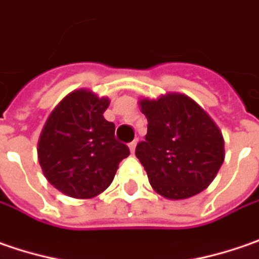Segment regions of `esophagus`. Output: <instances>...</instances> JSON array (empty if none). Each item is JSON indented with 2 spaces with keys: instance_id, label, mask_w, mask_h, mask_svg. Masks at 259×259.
<instances>
[{
  "instance_id": "esophagus-1",
  "label": "esophagus",
  "mask_w": 259,
  "mask_h": 259,
  "mask_svg": "<svg viewBox=\"0 0 259 259\" xmlns=\"http://www.w3.org/2000/svg\"><path fill=\"white\" fill-rule=\"evenodd\" d=\"M136 145H138V142L136 141L130 142L129 143V148H130V152H132V153H133V152H135V149H136Z\"/></svg>"
}]
</instances>
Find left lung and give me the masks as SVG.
I'll return each mask as SVG.
<instances>
[{
    "label": "left lung",
    "mask_w": 259,
    "mask_h": 259,
    "mask_svg": "<svg viewBox=\"0 0 259 259\" xmlns=\"http://www.w3.org/2000/svg\"><path fill=\"white\" fill-rule=\"evenodd\" d=\"M148 118L145 141L136 146L152 188L165 198L183 200L201 193L225 161V141L218 124L194 100L169 93L143 98Z\"/></svg>",
    "instance_id": "1"
}]
</instances>
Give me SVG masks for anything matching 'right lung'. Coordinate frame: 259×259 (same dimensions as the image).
I'll list each match as a JSON object with an SVG mask.
<instances>
[{
    "instance_id": "obj_1",
    "label": "right lung",
    "mask_w": 259,
    "mask_h": 259,
    "mask_svg": "<svg viewBox=\"0 0 259 259\" xmlns=\"http://www.w3.org/2000/svg\"><path fill=\"white\" fill-rule=\"evenodd\" d=\"M107 97L76 90L48 117L37 143L46 180L73 198H91L107 188L129 148L116 141L114 123L107 121Z\"/></svg>"
}]
</instances>
